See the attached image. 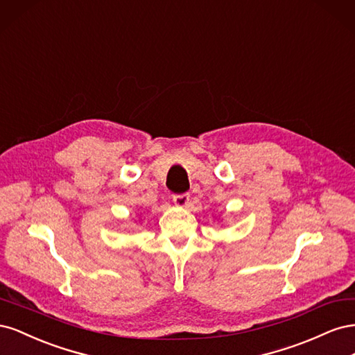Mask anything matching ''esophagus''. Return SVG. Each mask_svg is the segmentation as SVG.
Here are the masks:
<instances>
[{"label":"esophagus","mask_w":355,"mask_h":355,"mask_svg":"<svg viewBox=\"0 0 355 355\" xmlns=\"http://www.w3.org/2000/svg\"><path fill=\"white\" fill-rule=\"evenodd\" d=\"M173 202L179 207H187L189 202V196L187 194V192H184V194H176V196H173Z\"/></svg>","instance_id":"esophagus-1"}]
</instances>
